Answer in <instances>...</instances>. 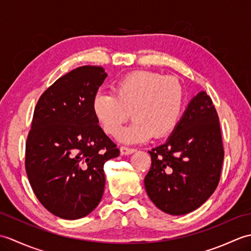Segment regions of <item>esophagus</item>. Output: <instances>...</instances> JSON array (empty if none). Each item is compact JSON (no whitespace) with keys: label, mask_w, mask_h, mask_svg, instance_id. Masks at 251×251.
I'll return each mask as SVG.
<instances>
[{"label":"esophagus","mask_w":251,"mask_h":251,"mask_svg":"<svg viewBox=\"0 0 251 251\" xmlns=\"http://www.w3.org/2000/svg\"><path fill=\"white\" fill-rule=\"evenodd\" d=\"M120 151H121V154H123V155H129V154H132L136 150H135V149H131V148L121 147Z\"/></svg>","instance_id":"obj_1"}]
</instances>
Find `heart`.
I'll list each match as a JSON object with an SVG mask.
<instances>
[{
    "mask_svg": "<svg viewBox=\"0 0 251 251\" xmlns=\"http://www.w3.org/2000/svg\"><path fill=\"white\" fill-rule=\"evenodd\" d=\"M93 113L105 134L117 136L129 117L131 124L119 138L126 143H140L166 137L179 124L184 108L183 88L178 81L162 74L136 71L113 85V94L98 93L93 99Z\"/></svg>",
    "mask_w": 251,
    "mask_h": 251,
    "instance_id": "heart-1",
    "label": "heart"
}]
</instances>
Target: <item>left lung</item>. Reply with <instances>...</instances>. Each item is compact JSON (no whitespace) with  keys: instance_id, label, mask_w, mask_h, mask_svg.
Returning <instances> with one entry per match:
<instances>
[{"instance_id":"8db88e82","label":"left lung","mask_w":251,"mask_h":251,"mask_svg":"<svg viewBox=\"0 0 251 251\" xmlns=\"http://www.w3.org/2000/svg\"><path fill=\"white\" fill-rule=\"evenodd\" d=\"M149 153L152 165L145 186L158 209L181 216L209 199L219 183L225 151L219 117L206 92L191 99L168 139Z\"/></svg>"}]
</instances>
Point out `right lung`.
I'll return each mask as SVG.
<instances>
[{
  "mask_svg": "<svg viewBox=\"0 0 251 251\" xmlns=\"http://www.w3.org/2000/svg\"><path fill=\"white\" fill-rule=\"evenodd\" d=\"M106 76L101 67H78L47 88L35 106L25 143L26 175L41 204L62 219H81L98 206L103 165L120 155L92 108Z\"/></svg>",
  "mask_w": 251,
  "mask_h": 251,
  "instance_id": "add662e5",
  "label": "right lung"
}]
</instances>
